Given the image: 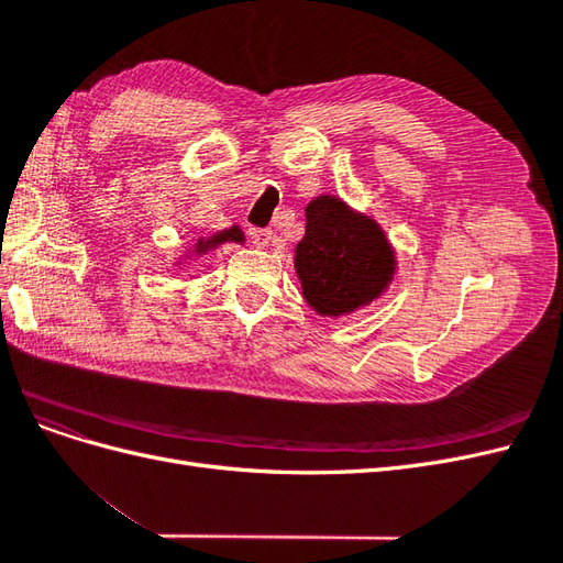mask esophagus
I'll return each instance as SVG.
<instances>
[{
	"instance_id": "1",
	"label": "esophagus",
	"mask_w": 563,
	"mask_h": 563,
	"mask_svg": "<svg viewBox=\"0 0 563 563\" xmlns=\"http://www.w3.org/2000/svg\"><path fill=\"white\" fill-rule=\"evenodd\" d=\"M251 236V244L258 246V249H267L272 244V230H258V228H251L249 230Z\"/></svg>"
}]
</instances>
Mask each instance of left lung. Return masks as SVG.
<instances>
[{
	"mask_svg": "<svg viewBox=\"0 0 563 563\" xmlns=\"http://www.w3.org/2000/svg\"><path fill=\"white\" fill-rule=\"evenodd\" d=\"M294 253L305 302L331 319L380 298L397 272L385 230L333 195H319L305 207V236Z\"/></svg>",
	"mask_w": 563,
	"mask_h": 563,
	"instance_id": "left-lung-1",
	"label": "left lung"
}]
</instances>
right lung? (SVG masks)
<instances>
[{"instance_id":"right-lung-1","label":"right lung","mask_w":563,"mask_h":563,"mask_svg":"<svg viewBox=\"0 0 563 563\" xmlns=\"http://www.w3.org/2000/svg\"><path fill=\"white\" fill-rule=\"evenodd\" d=\"M244 244L246 242V236H244V232H242V228L240 225H232V228H228V230H220V232H216V234H211V236H199V240L195 242V246L192 249H187L185 251V255L180 261H187V258H199V255H207L209 251H216L220 244ZM180 261H176V265H180Z\"/></svg>"}]
</instances>
